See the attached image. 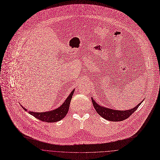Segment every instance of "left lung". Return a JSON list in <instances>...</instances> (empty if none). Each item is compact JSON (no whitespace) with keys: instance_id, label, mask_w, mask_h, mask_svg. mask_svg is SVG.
Returning a JSON list of instances; mask_svg holds the SVG:
<instances>
[{"instance_id":"left-lung-1","label":"left lung","mask_w":160,"mask_h":160,"mask_svg":"<svg viewBox=\"0 0 160 160\" xmlns=\"http://www.w3.org/2000/svg\"><path fill=\"white\" fill-rule=\"evenodd\" d=\"M91 100L92 102L93 107L97 112L103 118L113 122H119L122 121L125 119H127L129 116H131L140 106V105L142 103L144 100L141 102L137 106L134 107L133 108H131L127 110H114L112 108H109L100 105H98L97 103H96L94 100L91 97Z\"/></svg>"}]
</instances>
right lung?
I'll list each match as a JSON object with an SVG mask.
<instances>
[{"label":"right lung","instance_id":"right-lung-1","mask_svg":"<svg viewBox=\"0 0 160 160\" xmlns=\"http://www.w3.org/2000/svg\"><path fill=\"white\" fill-rule=\"evenodd\" d=\"M75 89H74L70 94L68 96V97L64 101L59 107L50 110V111H47L45 112H31V111H28V113L35 117V118L40 120L41 121L43 122H55L61 120L62 118H64L66 115L68 114V112L69 111V106H70V103L72 99V97L73 96L74 92ZM22 108L25 110L27 111V109H26L24 107H23L22 105H21Z\"/></svg>","mask_w":160,"mask_h":160}]
</instances>
